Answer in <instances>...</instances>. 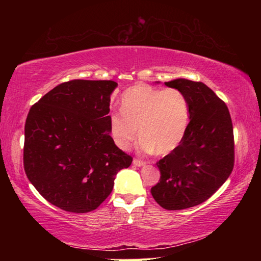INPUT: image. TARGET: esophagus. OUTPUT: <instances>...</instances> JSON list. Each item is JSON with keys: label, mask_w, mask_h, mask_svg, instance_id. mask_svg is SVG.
Listing matches in <instances>:
<instances>
[{"label": "esophagus", "mask_w": 261, "mask_h": 261, "mask_svg": "<svg viewBox=\"0 0 261 261\" xmlns=\"http://www.w3.org/2000/svg\"><path fill=\"white\" fill-rule=\"evenodd\" d=\"M132 163H134V166H136V167H143V166H145V162L140 161V160H137V159H135V160L132 161Z\"/></svg>", "instance_id": "1"}]
</instances>
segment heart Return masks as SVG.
<instances>
[{"label": "heart", "mask_w": 261, "mask_h": 261, "mask_svg": "<svg viewBox=\"0 0 261 261\" xmlns=\"http://www.w3.org/2000/svg\"><path fill=\"white\" fill-rule=\"evenodd\" d=\"M189 122L190 105L182 91L137 84L123 93L121 112L110 114L109 131L123 151L140 135L141 152L167 155L182 144Z\"/></svg>", "instance_id": "heart-1"}]
</instances>
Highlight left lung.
Returning a JSON list of instances; mask_svg holds the SVG:
<instances>
[{
    "instance_id": "8db88e82",
    "label": "left lung",
    "mask_w": 261,
    "mask_h": 261,
    "mask_svg": "<svg viewBox=\"0 0 261 261\" xmlns=\"http://www.w3.org/2000/svg\"><path fill=\"white\" fill-rule=\"evenodd\" d=\"M188 98L190 122L182 144L156 163L160 182L151 189L165 210L190 208L206 201L230 176L233 131L228 107L204 83L166 82Z\"/></svg>"
}]
</instances>
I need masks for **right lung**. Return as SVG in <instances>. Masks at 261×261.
Instances as JSON below:
<instances>
[{
	"mask_svg": "<svg viewBox=\"0 0 261 261\" xmlns=\"http://www.w3.org/2000/svg\"><path fill=\"white\" fill-rule=\"evenodd\" d=\"M113 81L60 84L33 105L25 123L24 169L38 192L71 213H87L113 191L132 158L110 137Z\"/></svg>",
	"mask_w": 261,
	"mask_h": 261,
	"instance_id": "add662e5",
	"label": "right lung"
}]
</instances>
